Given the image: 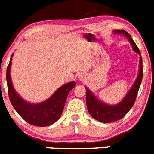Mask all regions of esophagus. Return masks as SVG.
<instances>
[{"label":"esophagus","mask_w":154,"mask_h":154,"mask_svg":"<svg viewBox=\"0 0 154 154\" xmlns=\"http://www.w3.org/2000/svg\"><path fill=\"white\" fill-rule=\"evenodd\" d=\"M85 79V75L84 74H82V73H81V74H79L78 75V79L79 80V81H84Z\"/></svg>","instance_id":"34e87169"}]
</instances>
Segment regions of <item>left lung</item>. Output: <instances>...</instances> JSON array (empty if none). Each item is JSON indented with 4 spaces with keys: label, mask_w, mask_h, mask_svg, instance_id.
<instances>
[{
    "label": "left lung",
    "mask_w": 154,
    "mask_h": 154,
    "mask_svg": "<svg viewBox=\"0 0 154 154\" xmlns=\"http://www.w3.org/2000/svg\"><path fill=\"white\" fill-rule=\"evenodd\" d=\"M114 34L123 35L131 44L133 50L140 55V65H139V72L135 82L132 85L130 89L126 94L122 101L115 105H109L100 101L92 92H91L87 87L86 91V106L87 109L92 117L102 123H112L122 118L130 110L135 103L136 98L138 93L143 79V63L140 51L136 43L133 42L131 36L128 32L123 30H114Z\"/></svg>",
    "instance_id": "obj_1"
}]
</instances>
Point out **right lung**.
Listing matches in <instances>:
<instances>
[{"label":"right lung","mask_w":154,"mask_h":154,"mask_svg":"<svg viewBox=\"0 0 154 154\" xmlns=\"http://www.w3.org/2000/svg\"><path fill=\"white\" fill-rule=\"evenodd\" d=\"M12 54L10 62L7 69V82L8 95L11 103L24 120L36 126H48L55 123L62 115L65 101L69 92L76 85L75 81L64 84L59 87L49 98L42 103H31L27 102L15 91L11 77V66L12 63Z\"/></svg>","instance_id":"obj_1"}]
</instances>
